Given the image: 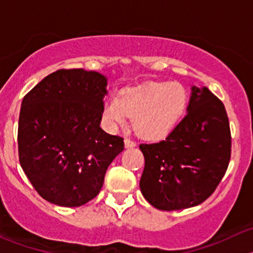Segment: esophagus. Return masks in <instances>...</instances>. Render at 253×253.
Segmentation results:
<instances>
[{"label":"esophagus","instance_id":"34e87169","mask_svg":"<svg viewBox=\"0 0 253 253\" xmlns=\"http://www.w3.org/2000/svg\"><path fill=\"white\" fill-rule=\"evenodd\" d=\"M125 147H126V148H133V147H136V143L132 142L129 138H125Z\"/></svg>","mask_w":253,"mask_h":253}]
</instances>
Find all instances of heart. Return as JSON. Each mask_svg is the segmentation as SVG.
<instances>
[{
	"mask_svg": "<svg viewBox=\"0 0 253 253\" xmlns=\"http://www.w3.org/2000/svg\"><path fill=\"white\" fill-rule=\"evenodd\" d=\"M187 106V91L178 83L147 82L122 89L104 105L108 126L124 125L132 117L134 133L143 139H159L171 132Z\"/></svg>",
	"mask_w": 253,
	"mask_h": 253,
	"instance_id": "heart-1",
	"label": "heart"
}]
</instances>
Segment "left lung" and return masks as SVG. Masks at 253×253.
<instances>
[{
  "instance_id": "obj_1",
  "label": "left lung",
  "mask_w": 253,
  "mask_h": 253,
  "mask_svg": "<svg viewBox=\"0 0 253 253\" xmlns=\"http://www.w3.org/2000/svg\"><path fill=\"white\" fill-rule=\"evenodd\" d=\"M145 200L160 211L205 202L228 169L231 134L224 104L208 88L192 86L187 114L164 141L139 145Z\"/></svg>"
}]
</instances>
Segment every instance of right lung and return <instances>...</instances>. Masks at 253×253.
Instances as JSON below:
<instances>
[{
    "instance_id": "obj_1",
    "label": "right lung",
    "mask_w": 253,
    "mask_h": 253,
    "mask_svg": "<svg viewBox=\"0 0 253 253\" xmlns=\"http://www.w3.org/2000/svg\"><path fill=\"white\" fill-rule=\"evenodd\" d=\"M108 79L94 71L58 70L23 98L18 153L23 171L47 202L85 205L100 192L124 138L101 129Z\"/></svg>"
}]
</instances>
